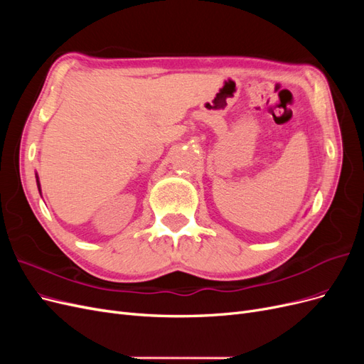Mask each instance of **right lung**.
<instances>
[{
  "instance_id": "right-lung-1",
  "label": "right lung",
  "mask_w": 364,
  "mask_h": 364,
  "mask_svg": "<svg viewBox=\"0 0 364 364\" xmlns=\"http://www.w3.org/2000/svg\"><path fill=\"white\" fill-rule=\"evenodd\" d=\"M36 182H38V188H39V193H41V185H39V181H38V176H36Z\"/></svg>"
}]
</instances>
